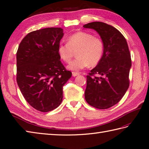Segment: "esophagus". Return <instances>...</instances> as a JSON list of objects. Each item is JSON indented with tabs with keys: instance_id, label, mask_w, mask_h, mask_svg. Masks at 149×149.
<instances>
[{
	"instance_id": "obj_1",
	"label": "esophagus",
	"mask_w": 149,
	"mask_h": 149,
	"mask_svg": "<svg viewBox=\"0 0 149 149\" xmlns=\"http://www.w3.org/2000/svg\"><path fill=\"white\" fill-rule=\"evenodd\" d=\"M79 75V73H77V72H72V75L74 77H76V76H77V75Z\"/></svg>"
}]
</instances>
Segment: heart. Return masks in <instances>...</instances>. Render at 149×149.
<instances>
[{
  "mask_svg": "<svg viewBox=\"0 0 149 149\" xmlns=\"http://www.w3.org/2000/svg\"><path fill=\"white\" fill-rule=\"evenodd\" d=\"M104 52V45L100 38L92 33L79 31L70 36L66 44L61 43L57 52L61 59L69 63L76 52L77 58L67 66L69 70L79 71L89 65L94 66L100 62Z\"/></svg>",
  "mask_w": 149,
  "mask_h": 149,
  "instance_id": "obj_1",
  "label": "heart"
}]
</instances>
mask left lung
<instances>
[{"mask_svg": "<svg viewBox=\"0 0 149 149\" xmlns=\"http://www.w3.org/2000/svg\"><path fill=\"white\" fill-rule=\"evenodd\" d=\"M94 30L104 45L102 59L86 76L84 97L90 105L107 109L117 104L129 86V72L132 66L127 40L112 26L93 22L83 26ZM97 73L101 77H95Z\"/></svg>", "mask_w": 149, "mask_h": 149, "instance_id": "8db88e82", "label": "left lung"}]
</instances>
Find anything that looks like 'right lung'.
Instances as JSON below:
<instances>
[{
  "instance_id": "right-lung-1",
  "label": "right lung",
  "mask_w": 149,
  "mask_h": 149,
  "mask_svg": "<svg viewBox=\"0 0 149 149\" xmlns=\"http://www.w3.org/2000/svg\"><path fill=\"white\" fill-rule=\"evenodd\" d=\"M64 36L61 28L29 33L17 52V82L26 101L39 111L56 109L63 101V87L72 72L66 70L57 52Z\"/></svg>"
}]
</instances>
